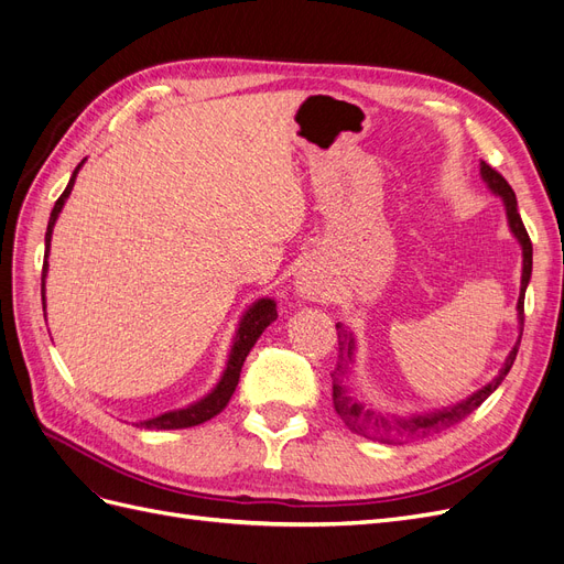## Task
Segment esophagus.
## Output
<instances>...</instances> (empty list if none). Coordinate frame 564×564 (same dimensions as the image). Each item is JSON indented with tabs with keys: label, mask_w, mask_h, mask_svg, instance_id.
I'll return each mask as SVG.
<instances>
[{
	"label": "esophagus",
	"mask_w": 564,
	"mask_h": 564,
	"mask_svg": "<svg viewBox=\"0 0 564 564\" xmlns=\"http://www.w3.org/2000/svg\"><path fill=\"white\" fill-rule=\"evenodd\" d=\"M294 289H296V294H299L301 299H305V301H317V299L322 296L319 278H317V272H315L311 265L299 268Z\"/></svg>",
	"instance_id": "1"
}]
</instances>
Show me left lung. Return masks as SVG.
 <instances>
[{
	"instance_id": "1",
	"label": "left lung",
	"mask_w": 564,
	"mask_h": 564,
	"mask_svg": "<svg viewBox=\"0 0 564 564\" xmlns=\"http://www.w3.org/2000/svg\"><path fill=\"white\" fill-rule=\"evenodd\" d=\"M480 176L487 183L489 191L501 197L503 207H506L508 228H510V232L516 235V240L522 247V280H520V296H518L520 336L516 340L513 350L508 352L506 362L499 369L497 377H494L480 390H475L473 395H468L466 400L447 404V406H440V409H431V412L412 414V416H386V414L379 412V409L365 406L360 400L352 395L350 379H352V365H355V336L344 322H336L338 362H336V369L332 371V390H334L332 398H334L336 414L344 419V423L348 425L350 431L360 433L365 437H371V440L388 442V445H390V442L431 437L435 433L452 429V425H456L458 421H464L470 412H475V409L480 406L491 395V392L501 386V381L506 379V373L510 371V367H513L518 348H520L522 327H524V292H527L529 278H532V242H529V235H527L522 218L518 214V199H516L513 187L508 185V181L499 172H494V169L487 162H480Z\"/></svg>"
}]
</instances>
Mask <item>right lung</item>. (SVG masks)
I'll use <instances>...</instances> for the list:
<instances>
[{"instance_id":"obj_1","label":"right lung","mask_w":564,"mask_h":564,"mask_svg":"<svg viewBox=\"0 0 564 564\" xmlns=\"http://www.w3.org/2000/svg\"><path fill=\"white\" fill-rule=\"evenodd\" d=\"M84 160L77 164V169L73 172V178L70 183H67V187L63 191V195L56 199L54 209H51V216H48V226H46V237H44V245H46V253H44V268H42V308H46V299H44V280H46V272H48V249H51V232H54V226H56V218L58 214L63 212V204L65 199L70 197L73 193V185H75V178L79 174ZM278 319V303L272 299H259L253 301L249 308L245 311V315L240 317V324H237L235 329V336H232V346H230V355H228V362H226V369L224 373H220L218 383L204 395L202 400L187 404V406H181V409H172V412H164L160 416H152V419H145V421H139L135 425H141V429H148V431H176V429H191V425H199L204 421L214 419L216 414L224 412V409L228 406L232 392L237 388V381H240V371H242V365L247 360L249 350L253 348L256 340H259V336L265 332L268 324H272Z\"/></svg>"}]
</instances>
